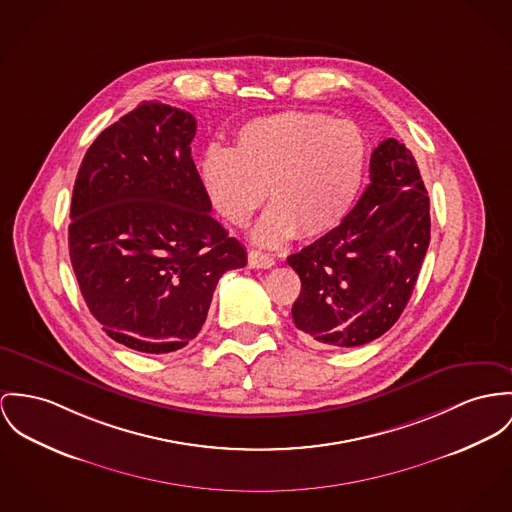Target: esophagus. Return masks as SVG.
<instances>
[{
  "instance_id": "34e87169",
  "label": "esophagus",
  "mask_w": 512,
  "mask_h": 512,
  "mask_svg": "<svg viewBox=\"0 0 512 512\" xmlns=\"http://www.w3.org/2000/svg\"><path fill=\"white\" fill-rule=\"evenodd\" d=\"M247 259H249V265L253 269H271V267H275V257L269 255V253L257 251V249H251Z\"/></svg>"
}]
</instances>
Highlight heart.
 <instances>
[{
    "instance_id": "b5f03b06",
    "label": "heart",
    "mask_w": 512,
    "mask_h": 512,
    "mask_svg": "<svg viewBox=\"0 0 512 512\" xmlns=\"http://www.w3.org/2000/svg\"><path fill=\"white\" fill-rule=\"evenodd\" d=\"M368 167V144L351 120L314 111H282L245 122L234 150L212 146L200 161L216 212L243 228L267 198L275 202L253 230L261 245L317 239L353 210Z\"/></svg>"
}]
</instances>
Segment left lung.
Wrapping results in <instances>:
<instances>
[{
  "label": "left lung",
  "instance_id": "1",
  "mask_svg": "<svg viewBox=\"0 0 512 512\" xmlns=\"http://www.w3.org/2000/svg\"><path fill=\"white\" fill-rule=\"evenodd\" d=\"M429 197L405 144L384 140L347 220L286 261L302 280L294 325L327 347H360L405 310L431 241Z\"/></svg>",
  "mask_w": 512,
  "mask_h": 512
}]
</instances>
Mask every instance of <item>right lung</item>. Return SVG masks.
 Listing matches in <instances>:
<instances>
[{
  "label": "right lung",
  "mask_w": 512,
  "mask_h": 512,
  "mask_svg": "<svg viewBox=\"0 0 512 512\" xmlns=\"http://www.w3.org/2000/svg\"><path fill=\"white\" fill-rule=\"evenodd\" d=\"M195 132L191 113L144 101L97 136L74 185L68 245L81 296L111 339L140 353L189 345L220 276L247 265L210 216Z\"/></svg>",
  "instance_id": "right-lung-1"
}]
</instances>
